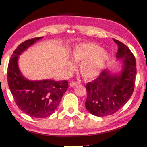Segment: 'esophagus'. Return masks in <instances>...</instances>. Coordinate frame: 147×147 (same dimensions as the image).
Segmentation results:
<instances>
[{
    "label": "esophagus",
    "instance_id": "1",
    "mask_svg": "<svg viewBox=\"0 0 147 147\" xmlns=\"http://www.w3.org/2000/svg\"><path fill=\"white\" fill-rule=\"evenodd\" d=\"M69 85H70V86H71V87H74V86H77L78 83H76V82H71Z\"/></svg>",
    "mask_w": 147,
    "mask_h": 147
}]
</instances>
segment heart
Returning <instances> with one entry per match:
<instances>
[{
  "label": "heart",
  "instance_id": "heart-1",
  "mask_svg": "<svg viewBox=\"0 0 147 147\" xmlns=\"http://www.w3.org/2000/svg\"><path fill=\"white\" fill-rule=\"evenodd\" d=\"M73 62L80 64L79 71L81 75L86 80L97 78L108 64L110 56L107 51L93 42L81 43L74 47L71 53ZM67 67L74 69V64L68 62Z\"/></svg>",
  "mask_w": 147,
  "mask_h": 147
}]
</instances>
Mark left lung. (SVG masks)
Masks as SVG:
<instances>
[{"label":"left lung","instance_id":"1","mask_svg":"<svg viewBox=\"0 0 147 147\" xmlns=\"http://www.w3.org/2000/svg\"><path fill=\"white\" fill-rule=\"evenodd\" d=\"M118 46L116 54L122 59L121 72L116 74L104 70L96 80L86 85V110L97 117H105L115 113L127 103L134 90L136 75V61L128 47L113 39Z\"/></svg>","mask_w":147,"mask_h":147}]
</instances>
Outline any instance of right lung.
I'll return each instance as SVG.
<instances>
[{
  "mask_svg": "<svg viewBox=\"0 0 147 147\" xmlns=\"http://www.w3.org/2000/svg\"><path fill=\"white\" fill-rule=\"evenodd\" d=\"M42 37L27 40L13 51L9 63L7 81L16 105L30 117L46 118L56 111L68 82L53 80L30 81L22 74L18 66L19 56Z\"/></svg>",
  "mask_w": 147,
  "mask_h": 147,
  "instance_id": "obj_1",
  "label": "right lung"
}]
</instances>
